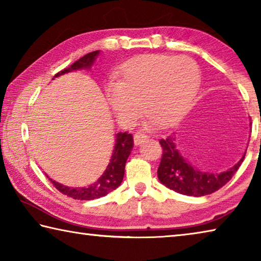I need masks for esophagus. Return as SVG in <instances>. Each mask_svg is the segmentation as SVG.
<instances>
[{"label": "esophagus", "mask_w": 261, "mask_h": 261, "mask_svg": "<svg viewBox=\"0 0 261 261\" xmlns=\"http://www.w3.org/2000/svg\"><path fill=\"white\" fill-rule=\"evenodd\" d=\"M147 138V136L144 134V132H140V131H137L136 134L134 135V141L136 145H139L143 143V141Z\"/></svg>", "instance_id": "34e87169"}]
</instances>
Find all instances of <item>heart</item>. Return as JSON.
Segmentation results:
<instances>
[{"label":"heart","instance_id":"1","mask_svg":"<svg viewBox=\"0 0 261 261\" xmlns=\"http://www.w3.org/2000/svg\"><path fill=\"white\" fill-rule=\"evenodd\" d=\"M199 82L200 70L191 57L149 54L124 65L120 84L108 86L107 98L123 125L134 124L145 103L148 124L169 126L191 108Z\"/></svg>","mask_w":261,"mask_h":261}]
</instances>
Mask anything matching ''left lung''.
Returning a JSON list of instances; mask_svg holds the SVG:
<instances>
[{"label": "left lung", "mask_w": 261, "mask_h": 261, "mask_svg": "<svg viewBox=\"0 0 261 261\" xmlns=\"http://www.w3.org/2000/svg\"><path fill=\"white\" fill-rule=\"evenodd\" d=\"M174 135L160 139L163 151L160 166L158 168V177L163 185L177 193L201 197L218 191L231 179L244 160L245 153L235 166L220 174L200 171L196 167L190 165L180 154L176 146Z\"/></svg>", "instance_id": "left-lung-1"}]
</instances>
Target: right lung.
I'll return each mask as SVG.
<instances>
[{"label": "right lung", "instance_id": "add662e5", "mask_svg": "<svg viewBox=\"0 0 261 261\" xmlns=\"http://www.w3.org/2000/svg\"><path fill=\"white\" fill-rule=\"evenodd\" d=\"M100 54V50H95L92 53H88L82 59L74 62L71 67L65 68L59 73L55 74V77H59L61 74L77 71V70L82 69H88L90 70L92 65L94 64L96 57ZM134 147V137L129 132H118L116 135V140H115L114 151L110 158L109 163L107 168H106L105 173L101 175V177L96 180L95 183L88 185L85 188H70L65 187L63 184H60L55 182L54 179L49 178L53 185L59 190L60 192L63 194H67L68 197H71L73 199L78 200H93L98 199L108 194L109 192L114 191L115 189L118 188L123 180V176H124V169L125 163L127 158H129L130 153Z\"/></svg>", "mask_w": 261, "mask_h": 261}]
</instances>
